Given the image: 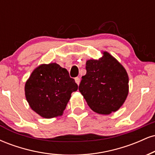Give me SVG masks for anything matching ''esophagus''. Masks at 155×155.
I'll use <instances>...</instances> for the list:
<instances>
[{
  "label": "esophagus",
  "mask_w": 155,
  "mask_h": 155,
  "mask_svg": "<svg viewBox=\"0 0 155 155\" xmlns=\"http://www.w3.org/2000/svg\"><path fill=\"white\" fill-rule=\"evenodd\" d=\"M75 81H76V83L78 85H79V84H80V78L79 77H76L75 78Z\"/></svg>",
  "instance_id": "1"
}]
</instances>
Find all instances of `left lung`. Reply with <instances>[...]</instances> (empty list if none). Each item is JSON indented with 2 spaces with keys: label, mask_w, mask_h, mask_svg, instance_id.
<instances>
[{
  "label": "left lung",
  "mask_w": 155,
  "mask_h": 155,
  "mask_svg": "<svg viewBox=\"0 0 155 155\" xmlns=\"http://www.w3.org/2000/svg\"><path fill=\"white\" fill-rule=\"evenodd\" d=\"M98 60L86 63V75L79 86L88 106L101 114L117 111L125 101L129 79L124 68L107 51Z\"/></svg>",
  "instance_id": "1"
}]
</instances>
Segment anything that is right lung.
Returning a JSON list of instances; mask_svg holds the SVG:
<instances>
[{
  "instance_id": "1",
  "label": "right lung",
  "mask_w": 155,
  "mask_h": 155,
  "mask_svg": "<svg viewBox=\"0 0 155 155\" xmlns=\"http://www.w3.org/2000/svg\"><path fill=\"white\" fill-rule=\"evenodd\" d=\"M68 71L53 63L34 69L25 86L26 100L35 112L44 118L61 116L71 93L77 90Z\"/></svg>"
}]
</instances>
